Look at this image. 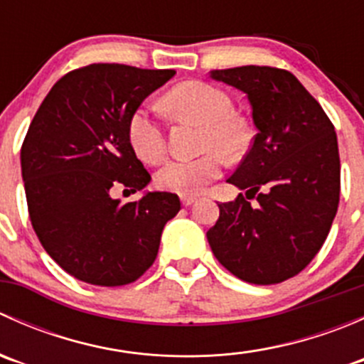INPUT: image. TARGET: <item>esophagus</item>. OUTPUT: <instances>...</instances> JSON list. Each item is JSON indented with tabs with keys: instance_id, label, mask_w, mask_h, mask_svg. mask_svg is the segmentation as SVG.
Masks as SVG:
<instances>
[{
	"instance_id": "34e87169",
	"label": "esophagus",
	"mask_w": 364,
	"mask_h": 364,
	"mask_svg": "<svg viewBox=\"0 0 364 364\" xmlns=\"http://www.w3.org/2000/svg\"><path fill=\"white\" fill-rule=\"evenodd\" d=\"M196 197L193 196H183L181 197V203H183V205H192L193 203H196Z\"/></svg>"
}]
</instances>
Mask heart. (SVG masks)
<instances>
[{
  "label": "heart",
  "instance_id": "b5f03b06",
  "mask_svg": "<svg viewBox=\"0 0 364 364\" xmlns=\"http://www.w3.org/2000/svg\"><path fill=\"white\" fill-rule=\"evenodd\" d=\"M167 105L181 116L192 117L203 124L200 146L211 149L197 159H176L165 161L156 172V183L168 192L193 196L222 172V159L234 160L243 153L248 142V130L243 121L234 116V104L225 91L211 84L185 82L167 95ZM128 141L139 159L159 161L165 153V137L160 123L149 107H139L128 119ZM215 149L218 154L212 151Z\"/></svg>",
  "mask_w": 364,
  "mask_h": 364
}]
</instances>
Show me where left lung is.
<instances>
[{"instance_id": "obj_1", "label": "left lung", "mask_w": 364, "mask_h": 364, "mask_svg": "<svg viewBox=\"0 0 364 364\" xmlns=\"http://www.w3.org/2000/svg\"><path fill=\"white\" fill-rule=\"evenodd\" d=\"M209 77L247 95L257 128L250 151L227 179L247 197L240 193L218 204L220 218L205 234L209 247L234 277L255 285L280 284L311 262L335 220V127L287 70L247 65L211 70Z\"/></svg>"}]
</instances>
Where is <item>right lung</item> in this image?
Returning a JSON list of instances; mask_svg holds the SVG:
<instances>
[{
  "label": "right lung",
  "instance_id": "add662e5",
  "mask_svg": "<svg viewBox=\"0 0 364 364\" xmlns=\"http://www.w3.org/2000/svg\"><path fill=\"white\" fill-rule=\"evenodd\" d=\"M176 75L95 63L61 77L33 117L21 149L29 218L46 252L77 280L117 287L137 280L159 253L179 197L148 192L121 205L117 186L144 189L151 176L128 141V119Z\"/></svg>",
  "mask_w": 364,
  "mask_h": 364
}]
</instances>
